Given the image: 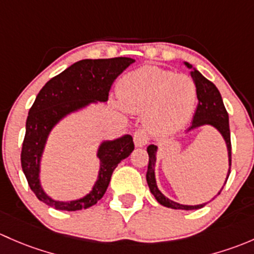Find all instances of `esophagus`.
Returning <instances> with one entry per match:
<instances>
[{
  "mask_svg": "<svg viewBox=\"0 0 254 254\" xmlns=\"http://www.w3.org/2000/svg\"><path fill=\"white\" fill-rule=\"evenodd\" d=\"M133 139H134L135 146H144L146 143L149 142V134L146 133L145 129H138L134 132V135H133Z\"/></svg>",
  "mask_w": 254,
  "mask_h": 254,
  "instance_id": "34e87169",
  "label": "esophagus"
}]
</instances>
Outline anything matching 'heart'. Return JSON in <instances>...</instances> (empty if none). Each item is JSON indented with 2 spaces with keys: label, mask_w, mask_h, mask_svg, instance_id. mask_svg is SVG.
Returning <instances> with one entry per match:
<instances>
[{
  "label": "heart",
  "mask_w": 254,
  "mask_h": 254,
  "mask_svg": "<svg viewBox=\"0 0 254 254\" xmlns=\"http://www.w3.org/2000/svg\"><path fill=\"white\" fill-rule=\"evenodd\" d=\"M119 95L129 112H144L151 129L172 132L190 121L197 93L188 75L143 66L121 78Z\"/></svg>",
  "instance_id": "b5f03b06"
}]
</instances>
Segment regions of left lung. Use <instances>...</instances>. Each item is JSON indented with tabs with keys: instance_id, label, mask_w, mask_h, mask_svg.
I'll list each match as a JSON object with an SVG mask.
<instances>
[{
	"instance_id": "left-lung-1",
	"label": "left lung",
	"mask_w": 254,
	"mask_h": 254,
	"mask_svg": "<svg viewBox=\"0 0 254 254\" xmlns=\"http://www.w3.org/2000/svg\"><path fill=\"white\" fill-rule=\"evenodd\" d=\"M186 66L188 68H192L190 64L186 62ZM190 77H192L193 83L195 85V91H197V99L198 105L195 110L194 117H193L192 126L190 129L197 128L203 125H210L214 128L220 132L223 135L225 142H226L227 151H229V172H227L226 181L229 179L230 170H231V138H230V126H229V114H227L226 109H225L223 99H221L220 91L218 88L208 80L204 75L197 69L193 68L190 70ZM156 150L158 146L150 144L146 148L149 155V164H148V171H146V182H148L149 190L153 193L155 199L160 203L161 205L167 206V208L172 209H182V210H192V209H200L205 204L199 205H184L180 203L174 202V200L166 198L160 190H158L155 181V161H156ZM226 184V182H225ZM221 192V190H220ZM219 192V194H220Z\"/></svg>"
}]
</instances>
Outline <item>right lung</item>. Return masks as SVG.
<instances>
[{"label": "right lung", "mask_w": 254, "mask_h": 254, "mask_svg": "<svg viewBox=\"0 0 254 254\" xmlns=\"http://www.w3.org/2000/svg\"><path fill=\"white\" fill-rule=\"evenodd\" d=\"M129 57L82 60L51 78L39 91L28 114L20 163L30 190L38 199L57 210L75 211L98 203L105 194L111 175L120 161L129 156L134 149L129 134L101 143L98 150L100 171L98 181L85 197L72 202H57L43 190L39 181L40 159L49 133L55 125L73 111L95 101H106L114 80L133 64Z\"/></svg>", "instance_id": "obj_1"}]
</instances>
